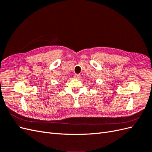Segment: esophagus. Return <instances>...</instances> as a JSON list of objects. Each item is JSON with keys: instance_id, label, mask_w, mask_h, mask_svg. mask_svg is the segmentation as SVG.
<instances>
[{"instance_id": "obj_1", "label": "esophagus", "mask_w": 152, "mask_h": 152, "mask_svg": "<svg viewBox=\"0 0 152 152\" xmlns=\"http://www.w3.org/2000/svg\"><path fill=\"white\" fill-rule=\"evenodd\" d=\"M74 77H75V79H79L80 77V75H78V74H76V75H75V76H74Z\"/></svg>"}]
</instances>
